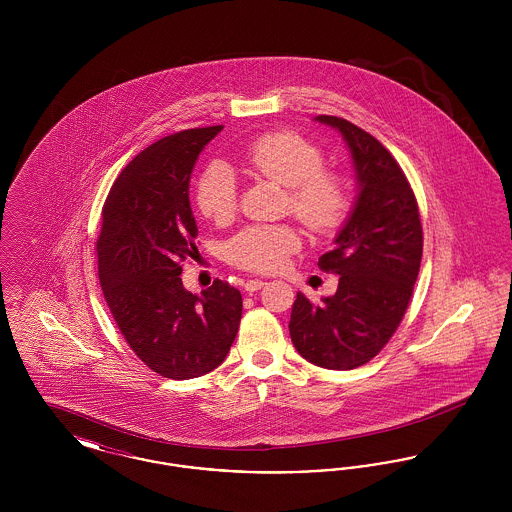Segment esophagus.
Returning <instances> with one entry per match:
<instances>
[{"label":"esophagus","mask_w":512,"mask_h":512,"mask_svg":"<svg viewBox=\"0 0 512 512\" xmlns=\"http://www.w3.org/2000/svg\"><path fill=\"white\" fill-rule=\"evenodd\" d=\"M267 282L265 280H261V278H255V280H247L244 284L245 292H257V290H261L263 286H265Z\"/></svg>","instance_id":"34e87169"}]
</instances>
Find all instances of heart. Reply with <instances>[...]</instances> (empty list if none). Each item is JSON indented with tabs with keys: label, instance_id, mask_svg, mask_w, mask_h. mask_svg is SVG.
<instances>
[{
	"label": "heart",
	"instance_id": "heart-1",
	"mask_svg": "<svg viewBox=\"0 0 512 512\" xmlns=\"http://www.w3.org/2000/svg\"><path fill=\"white\" fill-rule=\"evenodd\" d=\"M245 169L290 188L295 217L309 230L326 234L340 226L349 209L340 178L322 171L324 157L317 146L293 132H272L245 149ZM195 199L207 219L224 224L234 217L238 192L234 172L226 163H211L197 182ZM299 234L290 224H253L238 232L226 257L236 267L270 272L286 263L299 247Z\"/></svg>",
	"mask_w": 512,
	"mask_h": 512
}]
</instances>
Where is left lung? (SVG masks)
I'll use <instances>...</instances> for the list:
<instances>
[{
	"mask_svg": "<svg viewBox=\"0 0 512 512\" xmlns=\"http://www.w3.org/2000/svg\"><path fill=\"white\" fill-rule=\"evenodd\" d=\"M340 132L351 155L357 195L318 267L340 274L334 295L315 305L297 292L290 336L313 365L351 370L388 343L405 315L422 259L413 190L390 151L345 119H313Z\"/></svg>",
	"mask_w": 512,
	"mask_h": 512,
	"instance_id": "obj_1",
	"label": "left lung"
}]
</instances>
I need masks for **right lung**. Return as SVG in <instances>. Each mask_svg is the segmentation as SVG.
Wrapping results in <instances>:
<instances>
[{
	"instance_id": "obj_1",
	"label": "right lung",
	"mask_w": 512,
	"mask_h": 512,
	"mask_svg": "<svg viewBox=\"0 0 512 512\" xmlns=\"http://www.w3.org/2000/svg\"><path fill=\"white\" fill-rule=\"evenodd\" d=\"M222 126L165 136L136 155L113 184L98 238L99 284L119 330L153 372L188 380L226 359L242 318V293L215 280L182 284L197 236L190 180Z\"/></svg>"
}]
</instances>
